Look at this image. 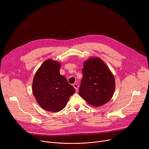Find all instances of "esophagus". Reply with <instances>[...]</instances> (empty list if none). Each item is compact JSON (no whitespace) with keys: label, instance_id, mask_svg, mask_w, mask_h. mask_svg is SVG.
Wrapping results in <instances>:
<instances>
[{"label":"esophagus","instance_id":"1","mask_svg":"<svg viewBox=\"0 0 149 149\" xmlns=\"http://www.w3.org/2000/svg\"><path fill=\"white\" fill-rule=\"evenodd\" d=\"M73 87H74V88L75 89V90H77L79 86H78V84H73Z\"/></svg>","mask_w":149,"mask_h":149}]
</instances>
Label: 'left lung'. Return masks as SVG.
<instances>
[{
  "mask_svg": "<svg viewBox=\"0 0 149 149\" xmlns=\"http://www.w3.org/2000/svg\"><path fill=\"white\" fill-rule=\"evenodd\" d=\"M79 95L88 103L100 107L109 102L115 90V80L108 67L98 58L84 63Z\"/></svg>",
  "mask_w": 149,
  "mask_h": 149,
  "instance_id": "1",
  "label": "left lung"
}]
</instances>
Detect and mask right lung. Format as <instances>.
I'll list each match as a JSON object with an SVG mask.
<instances>
[{"instance_id": "right-lung-1", "label": "right lung", "mask_w": 149, "mask_h": 149, "mask_svg": "<svg viewBox=\"0 0 149 149\" xmlns=\"http://www.w3.org/2000/svg\"><path fill=\"white\" fill-rule=\"evenodd\" d=\"M61 64L49 59L42 63L36 72L32 83L33 94L40 107L49 111L62 110L75 88L59 73Z\"/></svg>"}]
</instances>
